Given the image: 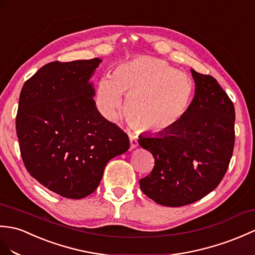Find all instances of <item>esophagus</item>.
Segmentation results:
<instances>
[{
    "label": "esophagus",
    "mask_w": 255,
    "mask_h": 255,
    "mask_svg": "<svg viewBox=\"0 0 255 255\" xmlns=\"http://www.w3.org/2000/svg\"><path fill=\"white\" fill-rule=\"evenodd\" d=\"M129 141H130V149H131V150L135 149V147L139 145L138 140L135 139V137L132 134H129Z\"/></svg>",
    "instance_id": "esophagus-1"
}]
</instances>
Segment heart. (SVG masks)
<instances>
[{
  "label": "heart",
  "instance_id": "heart-1",
  "mask_svg": "<svg viewBox=\"0 0 255 255\" xmlns=\"http://www.w3.org/2000/svg\"><path fill=\"white\" fill-rule=\"evenodd\" d=\"M127 99L130 125L142 131L163 133L178 124L190 104L192 85L186 75L163 60L140 56L121 64L112 78L99 81L97 101L103 115L116 121Z\"/></svg>",
  "mask_w": 255,
  "mask_h": 255
}]
</instances>
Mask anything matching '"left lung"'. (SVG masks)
Masks as SVG:
<instances>
[{"instance_id":"1","label":"left lung","mask_w":255,"mask_h":255,"mask_svg":"<svg viewBox=\"0 0 255 255\" xmlns=\"http://www.w3.org/2000/svg\"><path fill=\"white\" fill-rule=\"evenodd\" d=\"M195 90L181 121L167 132L140 134L155 165L140 188L157 204H191L220 185L235 145V106L214 77L191 69Z\"/></svg>"}]
</instances>
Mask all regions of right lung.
I'll use <instances>...</instances> for the list:
<instances>
[{"label": "right lung", "instance_id": "obj_1", "mask_svg": "<svg viewBox=\"0 0 255 255\" xmlns=\"http://www.w3.org/2000/svg\"><path fill=\"white\" fill-rule=\"evenodd\" d=\"M102 60L52 62L23 85L16 131L23 164L35 180L68 199L91 194L111 158L129 138L100 114L90 78Z\"/></svg>", "mask_w": 255, "mask_h": 255}]
</instances>
